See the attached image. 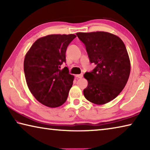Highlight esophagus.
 <instances>
[{
  "instance_id": "esophagus-1",
  "label": "esophagus",
  "mask_w": 150,
  "mask_h": 150,
  "mask_svg": "<svg viewBox=\"0 0 150 150\" xmlns=\"http://www.w3.org/2000/svg\"><path fill=\"white\" fill-rule=\"evenodd\" d=\"M83 77V73H81V74H79V75H76V77H77V78L81 79V78H82Z\"/></svg>"
}]
</instances>
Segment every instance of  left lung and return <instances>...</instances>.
<instances>
[{"instance_id": "1", "label": "left lung", "mask_w": 150, "mask_h": 150, "mask_svg": "<svg viewBox=\"0 0 150 150\" xmlns=\"http://www.w3.org/2000/svg\"><path fill=\"white\" fill-rule=\"evenodd\" d=\"M84 44L91 63L96 67L84 75L88 85L83 90L86 99L96 105L113 100L125 87L130 73V63L124 42L105 32L77 33Z\"/></svg>"}]
</instances>
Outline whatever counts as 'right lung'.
Wrapping results in <instances>:
<instances>
[{
  "instance_id": "right-lung-1",
  "label": "right lung",
  "mask_w": 150,
  "mask_h": 150,
  "mask_svg": "<svg viewBox=\"0 0 150 150\" xmlns=\"http://www.w3.org/2000/svg\"><path fill=\"white\" fill-rule=\"evenodd\" d=\"M75 34H52L39 38L26 55L24 71L30 92L43 105L51 108L64 103L74 77L65 67L67 47Z\"/></svg>"
}]
</instances>
